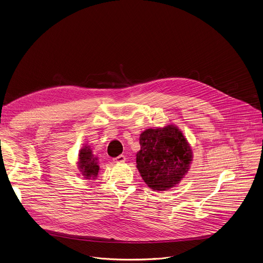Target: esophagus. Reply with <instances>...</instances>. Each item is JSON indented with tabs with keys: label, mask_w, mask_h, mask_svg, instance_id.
<instances>
[{
	"label": "esophagus",
	"mask_w": 263,
	"mask_h": 263,
	"mask_svg": "<svg viewBox=\"0 0 263 263\" xmlns=\"http://www.w3.org/2000/svg\"><path fill=\"white\" fill-rule=\"evenodd\" d=\"M126 160V158L124 157V156H119V157H117V158H114V161L115 162H124Z\"/></svg>",
	"instance_id": "obj_1"
}]
</instances>
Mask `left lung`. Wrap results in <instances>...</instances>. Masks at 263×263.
Wrapping results in <instances>:
<instances>
[{
  "instance_id": "8db88e82",
  "label": "left lung",
  "mask_w": 263,
  "mask_h": 263,
  "mask_svg": "<svg viewBox=\"0 0 263 263\" xmlns=\"http://www.w3.org/2000/svg\"><path fill=\"white\" fill-rule=\"evenodd\" d=\"M136 166L154 191H167L188 174L193 152L183 131L176 125L149 128L139 136Z\"/></svg>"
}]
</instances>
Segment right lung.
I'll use <instances>...</instances> for the list:
<instances>
[{
	"label": "right lung",
	"mask_w": 263,
	"mask_h": 263,
	"mask_svg": "<svg viewBox=\"0 0 263 263\" xmlns=\"http://www.w3.org/2000/svg\"><path fill=\"white\" fill-rule=\"evenodd\" d=\"M99 158L95 157L89 145H84L78 154L77 166L81 175L86 180H97L100 172Z\"/></svg>",
	"instance_id": "1"
}]
</instances>
